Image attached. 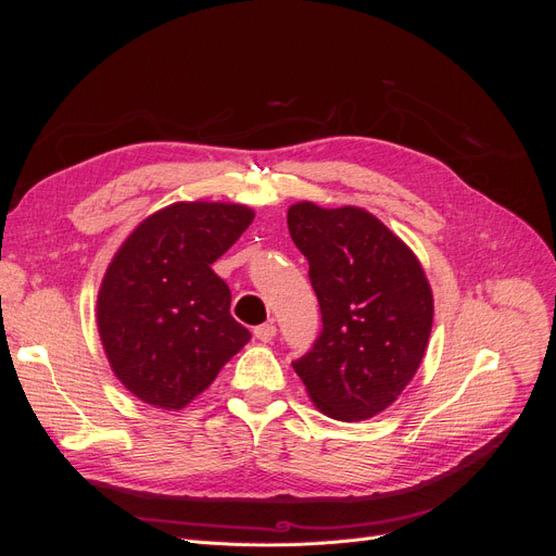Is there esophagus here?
I'll list each match as a JSON object with an SVG mask.
<instances>
[{
    "mask_svg": "<svg viewBox=\"0 0 556 556\" xmlns=\"http://www.w3.org/2000/svg\"><path fill=\"white\" fill-rule=\"evenodd\" d=\"M276 336V325L274 323H266V325H260L255 327V339L262 341V343H268Z\"/></svg>",
    "mask_w": 556,
    "mask_h": 556,
    "instance_id": "34e87169",
    "label": "esophagus"
}]
</instances>
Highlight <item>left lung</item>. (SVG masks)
I'll list each match as a JSON object with an SVG mask.
<instances>
[{"instance_id":"8db88e82","label":"left lung","mask_w":556,"mask_h":556,"mask_svg":"<svg viewBox=\"0 0 556 556\" xmlns=\"http://www.w3.org/2000/svg\"><path fill=\"white\" fill-rule=\"evenodd\" d=\"M294 245L311 264L323 333L292 362L313 406L339 422L390 408L425 359L433 294L422 264L396 233L359 206L288 211Z\"/></svg>"}]
</instances>
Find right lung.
<instances>
[{"label":"right lung","mask_w":556,"mask_h":556,"mask_svg":"<svg viewBox=\"0 0 556 556\" xmlns=\"http://www.w3.org/2000/svg\"><path fill=\"white\" fill-rule=\"evenodd\" d=\"M255 211L176 201L141 220L113 255L97 294V329L115 378L139 401L180 410L250 341L211 264Z\"/></svg>","instance_id":"right-lung-1"}]
</instances>
